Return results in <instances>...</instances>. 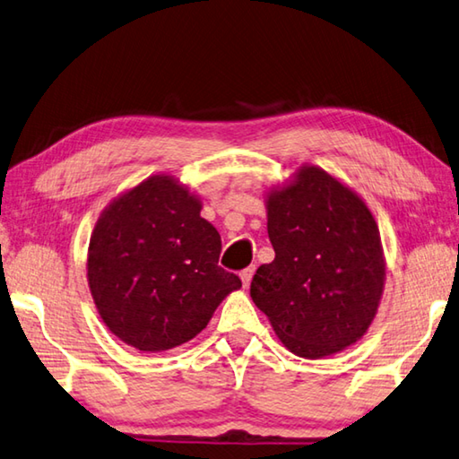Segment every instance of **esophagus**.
<instances>
[{
  "mask_svg": "<svg viewBox=\"0 0 459 459\" xmlns=\"http://www.w3.org/2000/svg\"><path fill=\"white\" fill-rule=\"evenodd\" d=\"M253 274H255V266H247V269L240 271V281H243V285H245V287L251 285Z\"/></svg>",
  "mask_w": 459,
  "mask_h": 459,
  "instance_id": "obj_1",
  "label": "esophagus"
}]
</instances>
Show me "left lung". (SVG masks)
<instances>
[{
    "mask_svg": "<svg viewBox=\"0 0 459 459\" xmlns=\"http://www.w3.org/2000/svg\"><path fill=\"white\" fill-rule=\"evenodd\" d=\"M266 211L274 261L255 273V305L305 359L353 345L377 313L385 277L369 208L325 170L303 166Z\"/></svg>",
    "mask_w": 459,
    "mask_h": 459,
    "instance_id": "1",
    "label": "left lung"
}]
</instances>
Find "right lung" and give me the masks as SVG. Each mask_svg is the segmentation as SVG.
<instances>
[{
  "instance_id": "add662e5",
  "label": "right lung",
  "mask_w": 459,
  "mask_h": 459,
  "mask_svg": "<svg viewBox=\"0 0 459 459\" xmlns=\"http://www.w3.org/2000/svg\"><path fill=\"white\" fill-rule=\"evenodd\" d=\"M221 235L201 201L170 177H152L106 208L88 248L90 290L116 337L140 351L186 343L240 287L219 266Z\"/></svg>"
}]
</instances>
